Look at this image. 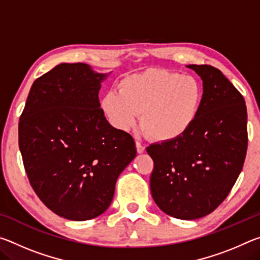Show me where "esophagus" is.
I'll use <instances>...</instances> for the list:
<instances>
[{
	"instance_id": "esophagus-1",
	"label": "esophagus",
	"mask_w": 260,
	"mask_h": 260,
	"mask_svg": "<svg viewBox=\"0 0 260 260\" xmlns=\"http://www.w3.org/2000/svg\"><path fill=\"white\" fill-rule=\"evenodd\" d=\"M136 150H138L139 153H143L144 150H146V147L143 144H141L140 142H136Z\"/></svg>"
}]
</instances>
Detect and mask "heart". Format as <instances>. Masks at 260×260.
Returning a JSON list of instances; mask_svg holds the SVG:
<instances>
[{
	"instance_id": "obj_1",
	"label": "heart",
	"mask_w": 260,
	"mask_h": 260,
	"mask_svg": "<svg viewBox=\"0 0 260 260\" xmlns=\"http://www.w3.org/2000/svg\"><path fill=\"white\" fill-rule=\"evenodd\" d=\"M203 86L192 76L162 69H149L125 77L119 90L104 95L102 108L117 128L136 124L149 138L167 142L181 138L199 118Z\"/></svg>"
}]
</instances>
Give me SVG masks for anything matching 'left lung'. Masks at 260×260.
Returning <instances> with one entry per match:
<instances>
[{"instance_id":"8db88e82","label":"left lung","mask_w":260,"mask_h":260,"mask_svg":"<svg viewBox=\"0 0 260 260\" xmlns=\"http://www.w3.org/2000/svg\"><path fill=\"white\" fill-rule=\"evenodd\" d=\"M203 80V102L195 124L181 138L152 143V199L171 217L193 220L226 199L248 148L245 101L220 70L187 65Z\"/></svg>"}]
</instances>
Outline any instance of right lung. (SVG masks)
I'll return each instance as SVG.
<instances>
[{
  "label": "right lung",
  "instance_id": "add662e5",
  "mask_svg": "<svg viewBox=\"0 0 260 260\" xmlns=\"http://www.w3.org/2000/svg\"><path fill=\"white\" fill-rule=\"evenodd\" d=\"M108 73L61 63L33 82L20 116L19 149L30 186L59 217L83 221L107 211L134 139L109 124L99 91Z\"/></svg>",
  "mask_w": 260,
  "mask_h": 260
}]
</instances>
